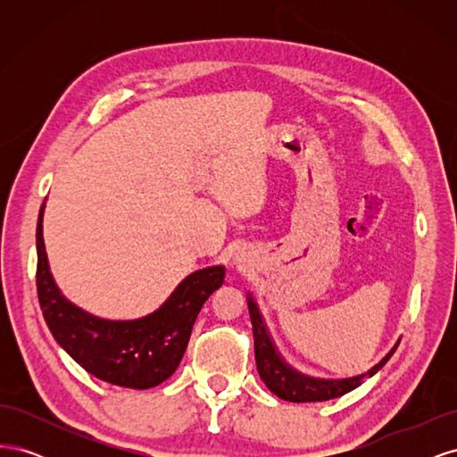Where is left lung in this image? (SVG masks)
Instances as JSON below:
<instances>
[{
    "label": "left lung",
    "instance_id": "1",
    "mask_svg": "<svg viewBox=\"0 0 457 457\" xmlns=\"http://www.w3.org/2000/svg\"><path fill=\"white\" fill-rule=\"evenodd\" d=\"M247 309H250V318L253 326L255 364H257L259 376L262 383L269 386V391H272L282 400H287V403H322V400L343 396L345 393L361 386L364 378H371L373 373H378L386 364V361L393 356V353L396 351L400 343L396 341L391 353L386 354L379 364L373 366L368 373H362V376L349 378V379H316V378L303 376V373L286 364V361L278 354V351L274 349V343L269 336L265 322H262L257 303L250 294H247Z\"/></svg>",
    "mask_w": 457,
    "mask_h": 457
}]
</instances>
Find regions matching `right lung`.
I'll return each mask as SVG.
<instances>
[{
  "label": "right lung",
  "instance_id": "right-lung-1",
  "mask_svg": "<svg viewBox=\"0 0 457 457\" xmlns=\"http://www.w3.org/2000/svg\"><path fill=\"white\" fill-rule=\"evenodd\" d=\"M41 219L44 205L36 228V286L53 337L81 368L106 383L150 389L168 379L181 362L205 299L223 286L225 267L192 272L158 311L139 320H103L72 305L54 284Z\"/></svg>",
  "mask_w": 457,
  "mask_h": 457
}]
</instances>
